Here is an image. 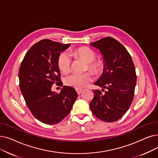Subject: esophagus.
Returning a JSON list of instances; mask_svg holds the SVG:
<instances>
[{
	"mask_svg": "<svg viewBox=\"0 0 158 158\" xmlns=\"http://www.w3.org/2000/svg\"><path fill=\"white\" fill-rule=\"evenodd\" d=\"M76 92L79 95L82 92H83V89H76Z\"/></svg>",
	"mask_w": 158,
	"mask_h": 158,
	"instance_id": "1",
	"label": "esophagus"
}]
</instances>
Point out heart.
<instances>
[{
    "instance_id": "b5f03b06",
    "label": "heart",
    "mask_w": 158,
    "mask_h": 158,
    "mask_svg": "<svg viewBox=\"0 0 158 158\" xmlns=\"http://www.w3.org/2000/svg\"><path fill=\"white\" fill-rule=\"evenodd\" d=\"M70 54L75 57L83 60L87 63L86 70L89 69L96 74L101 73L103 69L104 63L102 60L96 58V53L88 47L83 46L74 49L70 52ZM57 66L60 72L66 73L70 70L71 58L67 53H61L57 59ZM92 72H87L84 73H72L64 79V83L76 89H80L86 86L93 81Z\"/></svg>"
}]
</instances>
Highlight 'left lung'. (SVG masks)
Instances as JSON below:
<instances>
[{"label":"left lung","instance_id":"left-lung-1","mask_svg":"<svg viewBox=\"0 0 158 158\" xmlns=\"http://www.w3.org/2000/svg\"><path fill=\"white\" fill-rule=\"evenodd\" d=\"M90 44L99 50L104 61L103 72L94 85L106 91L102 94L101 90H93L90 108L99 119L114 122L124 115L133 101L137 81L135 66L127 50L112 37Z\"/></svg>","mask_w":158,"mask_h":158}]
</instances>
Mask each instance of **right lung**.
<instances>
[{
  "instance_id": "obj_1",
  "label": "right lung",
  "mask_w": 158,
  "mask_h": 158,
  "mask_svg": "<svg viewBox=\"0 0 158 158\" xmlns=\"http://www.w3.org/2000/svg\"><path fill=\"white\" fill-rule=\"evenodd\" d=\"M70 46L49 39L33 44L27 52L19 71L20 91L33 115L45 124L55 125L70 113L77 93L64 86L60 93L52 85L62 86L57 59L61 52Z\"/></svg>"
}]
</instances>
